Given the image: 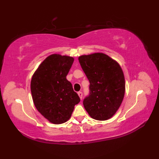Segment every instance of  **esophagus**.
Masks as SVG:
<instances>
[{"instance_id":"34e87169","label":"esophagus","mask_w":159,"mask_h":159,"mask_svg":"<svg viewBox=\"0 0 159 159\" xmlns=\"http://www.w3.org/2000/svg\"><path fill=\"white\" fill-rule=\"evenodd\" d=\"M78 95H79L80 99H82V98H83V93H82V92H79V93H78Z\"/></svg>"}]
</instances>
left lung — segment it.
Here are the masks:
<instances>
[{
  "instance_id": "obj_1",
  "label": "left lung",
  "mask_w": 159,
  "mask_h": 159,
  "mask_svg": "<svg viewBox=\"0 0 159 159\" xmlns=\"http://www.w3.org/2000/svg\"><path fill=\"white\" fill-rule=\"evenodd\" d=\"M79 60L90 82V95L83 100V106L94 119H109L124 98L125 82L121 67L102 52L81 55Z\"/></svg>"
}]
</instances>
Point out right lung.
I'll use <instances>...</instances> for the list:
<instances>
[{"label":"right lung","mask_w":159,"mask_h":159,"mask_svg":"<svg viewBox=\"0 0 159 159\" xmlns=\"http://www.w3.org/2000/svg\"><path fill=\"white\" fill-rule=\"evenodd\" d=\"M74 60L69 56L52 54L42 61L31 78L34 105L54 124L66 122L80 100L66 78Z\"/></svg>","instance_id":"right-lung-1"}]
</instances>
